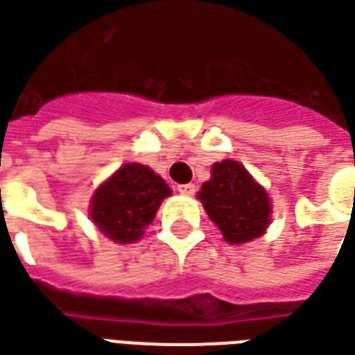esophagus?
I'll return each mask as SVG.
<instances>
[{
  "label": "esophagus",
  "instance_id": "34e87169",
  "mask_svg": "<svg viewBox=\"0 0 355 355\" xmlns=\"http://www.w3.org/2000/svg\"><path fill=\"white\" fill-rule=\"evenodd\" d=\"M178 192H180L182 196H194L196 184H180L178 186Z\"/></svg>",
  "mask_w": 355,
  "mask_h": 355
}]
</instances>
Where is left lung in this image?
Here are the masks:
<instances>
[{"label":"left lung","mask_w":355,"mask_h":355,"mask_svg":"<svg viewBox=\"0 0 355 355\" xmlns=\"http://www.w3.org/2000/svg\"><path fill=\"white\" fill-rule=\"evenodd\" d=\"M198 198L229 244L259 238L271 223L269 196L238 161L215 163Z\"/></svg>","instance_id":"8db88e82"}]
</instances>
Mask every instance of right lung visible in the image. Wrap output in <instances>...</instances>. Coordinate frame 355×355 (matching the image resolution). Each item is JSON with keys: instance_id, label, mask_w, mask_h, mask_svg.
Wrapping results in <instances>:
<instances>
[{"instance_id": "right-lung-1", "label": "right lung", "mask_w": 355, "mask_h": 355, "mask_svg": "<svg viewBox=\"0 0 355 355\" xmlns=\"http://www.w3.org/2000/svg\"><path fill=\"white\" fill-rule=\"evenodd\" d=\"M167 196L171 188L150 167L125 163L94 192L90 219L113 242L132 244L142 238Z\"/></svg>"}]
</instances>
